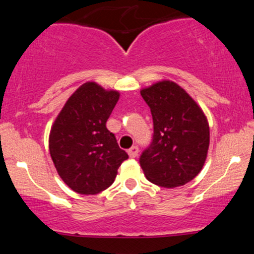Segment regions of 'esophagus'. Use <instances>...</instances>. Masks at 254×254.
Returning a JSON list of instances; mask_svg holds the SVG:
<instances>
[{
    "label": "esophagus",
    "instance_id": "34e87169",
    "mask_svg": "<svg viewBox=\"0 0 254 254\" xmlns=\"http://www.w3.org/2000/svg\"><path fill=\"white\" fill-rule=\"evenodd\" d=\"M127 154H129V156L131 159H133V157H136L138 155V147H136V145H133V147H131L129 150H127Z\"/></svg>",
    "mask_w": 254,
    "mask_h": 254
}]
</instances>
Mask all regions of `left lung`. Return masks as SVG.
<instances>
[{
  "label": "left lung",
  "instance_id": "1",
  "mask_svg": "<svg viewBox=\"0 0 254 254\" xmlns=\"http://www.w3.org/2000/svg\"><path fill=\"white\" fill-rule=\"evenodd\" d=\"M150 107L154 133L139 164L149 182L177 188L202 171L210 142L208 119L196 101L173 81H160L141 90Z\"/></svg>",
  "mask_w": 254,
  "mask_h": 254
}]
</instances>
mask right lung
Wrapping results in <instances>:
<instances>
[{
  "instance_id": "add662e5",
  "label": "right lung",
  "mask_w": 254,
  "mask_h": 254,
  "mask_svg": "<svg viewBox=\"0 0 254 254\" xmlns=\"http://www.w3.org/2000/svg\"><path fill=\"white\" fill-rule=\"evenodd\" d=\"M119 99L117 90L95 82L80 86L52 125L49 149L55 167L72 191L97 194L112 185L127 154L106 122Z\"/></svg>"
}]
</instances>
